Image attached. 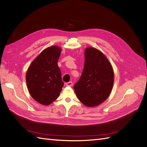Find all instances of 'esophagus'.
Returning a JSON list of instances; mask_svg holds the SVG:
<instances>
[{"label":"esophagus","instance_id":"34e87169","mask_svg":"<svg viewBox=\"0 0 147 147\" xmlns=\"http://www.w3.org/2000/svg\"><path fill=\"white\" fill-rule=\"evenodd\" d=\"M65 84L68 86H71L73 84V83H72V82H69L65 83Z\"/></svg>","mask_w":147,"mask_h":147}]
</instances>
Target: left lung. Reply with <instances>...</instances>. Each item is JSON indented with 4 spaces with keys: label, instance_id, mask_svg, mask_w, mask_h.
I'll list each match as a JSON object with an SVG mask.
<instances>
[{
    "label": "left lung",
    "instance_id": "1",
    "mask_svg": "<svg viewBox=\"0 0 147 147\" xmlns=\"http://www.w3.org/2000/svg\"><path fill=\"white\" fill-rule=\"evenodd\" d=\"M84 58L82 76L74 89L84 105L94 107L102 103L110 95L114 82L113 70L105 55L96 48H86Z\"/></svg>",
    "mask_w": 147,
    "mask_h": 147
}]
</instances>
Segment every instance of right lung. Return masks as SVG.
<instances>
[{"mask_svg": "<svg viewBox=\"0 0 147 147\" xmlns=\"http://www.w3.org/2000/svg\"><path fill=\"white\" fill-rule=\"evenodd\" d=\"M61 51L56 46L46 48L31 63L26 74L30 94L43 105H47L55 101L64 85L57 64Z\"/></svg>", "mask_w": 147, "mask_h": 147, "instance_id": "right-lung-1", "label": "right lung"}]
</instances>
